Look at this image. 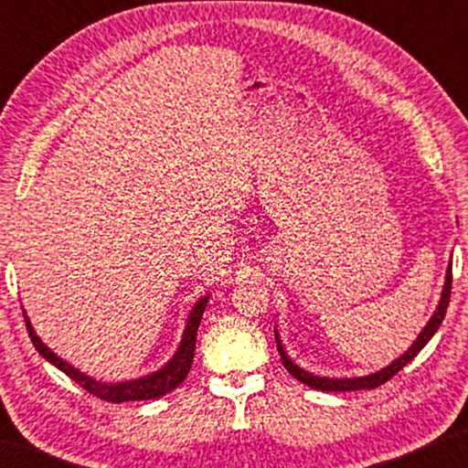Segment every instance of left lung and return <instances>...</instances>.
I'll list each match as a JSON object with an SVG mask.
<instances>
[{
  "label": "left lung",
  "instance_id": "obj_1",
  "mask_svg": "<svg viewBox=\"0 0 468 468\" xmlns=\"http://www.w3.org/2000/svg\"><path fill=\"white\" fill-rule=\"evenodd\" d=\"M450 296H452V264H450V268H447L445 287H443V296H441V303H439L437 311H434V315L431 317V322H428L426 328L420 332L418 341L411 345V349H409L405 356H400L399 360L392 362V364H389V367H386V368L379 370V373H375V375L354 377V379H328V377H315V375L306 373V370H303L300 367H296V364H293L290 357H287L283 347H281V341L277 338L279 356H281V360H283V367L290 370V373L296 377L298 381H303L304 386H309L313 389H322V392H354V389H375V388L383 386V383H386L388 379H392V377L399 373L400 368H405L407 364L411 362L413 357L418 356L421 349H424V345L431 341L434 332L439 330L441 322H443V319H445L447 306H450Z\"/></svg>",
  "mask_w": 468,
  "mask_h": 468
}]
</instances>
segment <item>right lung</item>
Segmentation results:
<instances>
[{"label": "right lung", "mask_w": 468, "mask_h": 468, "mask_svg": "<svg viewBox=\"0 0 468 468\" xmlns=\"http://www.w3.org/2000/svg\"><path fill=\"white\" fill-rule=\"evenodd\" d=\"M207 303H208V298L197 300V304L194 306V311H191V315H189L187 328H185L181 347H178L175 357H172V360L165 364L164 368H159L157 373H153V375L143 377V379L114 383V386L95 381V379H91V377L82 375L79 368L69 367L68 362H63L61 357H57L53 351H50L47 345H44L40 338L36 336V332H34V328H31L27 315H25V324H27L29 338H31V343H34V347L37 349V354H40L42 357H47V360L53 364V367L63 370V373H66L69 379L79 383V386L82 389H87L89 394L98 396V399L106 400V402L151 400V399H159V396L172 392V389L181 386V383L185 381V377H187L189 368H191V362H194L197 325H200V319H202L204 309H207Z\"/></svg>", "instance_id": "1"}]
</instances>
